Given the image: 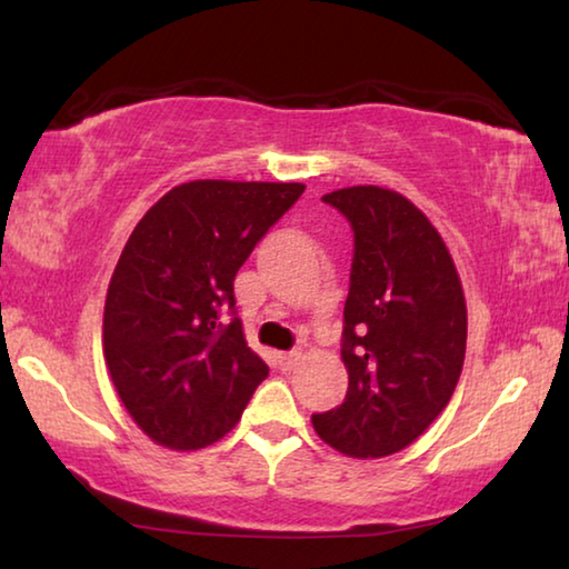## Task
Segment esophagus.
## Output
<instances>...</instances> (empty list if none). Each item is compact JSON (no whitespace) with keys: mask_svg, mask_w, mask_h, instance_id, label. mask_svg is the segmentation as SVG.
<instances>
[{"mask_svg":"<svg viewBox=\"0 0 569 569\" xmlns=\"http://www.w3.org/2000/svg\"><path fill=\"white\" fill-rule=\"evenodd\" d=\"M276 359H278V363H281V369H293V366L301 361V353L288 351V353H278Z\"/></svg>","mask_w":569,"mask_h":569,"instance_id":"esophagus-1","label":"esophagus"}]
</instances>
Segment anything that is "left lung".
<instances>
[{
  "instance_id": "8db88e82",
  "label": "left lung",
  "mask_w": 569,
  "mask_h": 569,
  "mask_svg": "<svg viewBox=\"0 0 569 569\" xmlns=\"http://www.w3.org/2000/svg\"><path fill=\"white\" fill-rule=\"evenodd\" d=\"M323 200L353 228L341 346L349 391L311 421L341 455L381 459L417 441L457 389L465 291L439 230L401 192L353 186Z\"/></svg>"
}]
</instances>
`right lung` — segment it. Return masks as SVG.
Instances as JSON below:
<instances>
[{
  "label": "right lung",
  "mask_w": 569,
  "mask_h": 569,
  "mask_svg": "<svg viewBox=\"0 0 569 569\" xmlns=\"http://www.w3.org/2000/svg\"><path fill=\"white\" fill-rule=\"evenodd\" d=\"M303 190L192 180L134 226L104 298L102 351L120 401L156 445H213L268 377L240 319L220 323V306H236L238 268Z\"/></svg>",
  "instance_id": "right-lung-1"
}]
</instances>
